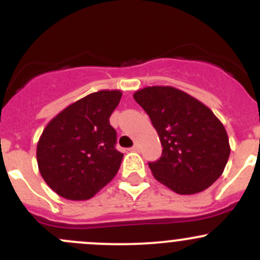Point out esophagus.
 <instances>
[{"instance_id":"1","label":"esophagus","mask_w":260,"mask_h":260,"mask_svg":"<svg viewBox=\"0 0 260 260\" xmlns=\"http://www.w3.org/2000/svg\"><path fill=\"white\" fill-rule=\"evenodd\" d=\"M138 149H140V146H138V145H137V143H136V145H135V146H133V147H132V148H131V149H129V151H133V152H137V151H138Z\"/></svg>"}]
</instances>
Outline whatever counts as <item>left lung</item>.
Instances as JSON below:
<instances>
[{
  "instance_id": "left-lung-1",
  "label": "left lung",
  "mask_w": 260,
  "mask_h": 260,
  "mask_svg": "<svg viewBox=\"0 0 260 260\" xmlns=\"http://www.w3.org/2000/svg\"><path fill=\"white\" fill-rule=\"evenodd\" d=\"M151 118L164 147L148 166L154 179L180 195L210 187L224 171L230 145L210 108L174 86H147L133 94Z\"/></svg>"
}]
</instances>
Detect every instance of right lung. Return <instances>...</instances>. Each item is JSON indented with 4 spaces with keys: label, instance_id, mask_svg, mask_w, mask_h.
<instances>
[{
    "label": "right lung",
    "instance_id": "obj_1",
    "mask_svg": "<svg viewBox=\"0 0 260 260\" xmlns=\"http://www.w3.org/2000/svg\"><path fill=\"white\" fill-rule=\"evenodd\" d=\"M120 90H99L79 99L52 118L36 149L39 171L61 198L88 200L111 182L123 153L115 149L117 132L109 117Z\"/></svg>",
    "mask_w": 260,
    "mask_h": 260
}]
</instances>
